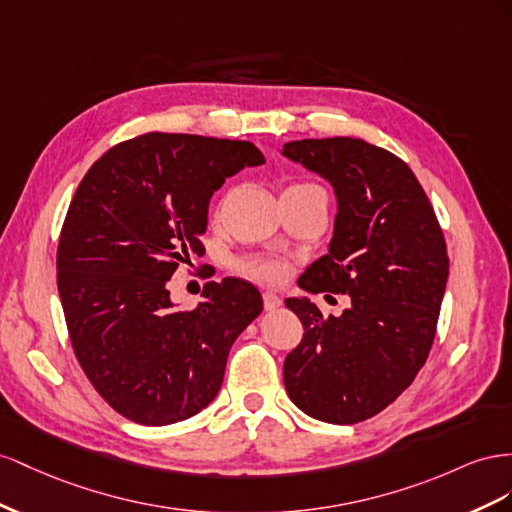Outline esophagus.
I'll return each mask as SVG.
<instances>
[{
    "label": "esophagus",
    "instance_id": "esophagus-1",
    "mask_svg": "<svg viewBox=\"0 0 512 512\" xmlns=\"http://www.w3.org/2000/svg\"><path fill=\"white\" fill-rule=\"evenodd\" d=\"M281 304H283V300H281L279 296L272 294V291H266V294H264V306H266V311H276Z\"/></svg>",
    "mask_w": 512,
    "mask_h": 512
}]
</instances>
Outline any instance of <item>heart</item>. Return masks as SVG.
Returning <instances> with one entry per match:
<instances>
[{"mask_svg":"<svg viewBox=\"0 0 512 512\" xmlns=\"http://www.w3.org/2000/svg\"><path fill=\"white\" fill-rule=\"evenodd\" d=\"M289 188H317L313 184H296V186H289ZM238 272L248 276V279L259 281V283H276L281 281L283 276L287 274V264L281 259H272V257H244L236 264Z\"/></svg>","mask_w":512,"mask_h":512,"instance_id":"b5f03b06","label":"heart"}]
</instances>
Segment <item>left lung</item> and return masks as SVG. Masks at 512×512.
I'll use <instances>...</instances> for the list:
<instances>
[{"mask_svg":"<svg viewBox=\"0 0 512 512\" xmlns=\"http://www.w3.org/2000/svg\"><path fill=\"white\" fill-rule=\"evenodd\" d=\"M283 156L326 178L337 195L328 253L298 285L347 294L352 306L324 317L309 298H287L302 321L283 379L304 414L354 425L388 407L427 362L448 281L440 223L412 169L362 139H302Z\"/></svg>","mask_w":512,"mask_h":512,"instance_id":"left-lung-1","label":"left lung"}]
</instances>
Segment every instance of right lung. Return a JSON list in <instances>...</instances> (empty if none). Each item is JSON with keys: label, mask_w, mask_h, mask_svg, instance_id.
Segmentation results:
<instances>
[{"label": "right lung", "mask_w": 512, "mask_h": 512, "mask_svg": "<svg viewBox=\"0 0 512 512\" xmlns=\"http://www.w3.org/2000/svg\"><path fill=\"white\" fill-rule=\"evenodd\" d=\"M264 163L248 141L145 133L102 154L81 180L57 244V289L83 373L124 418L173 425L221 390L229 349L264 300L251 283L223 279L182 311L167 281L206 253L214 191Z\"/></svg>", "instance_id": "obj_1"}]
</instances>
